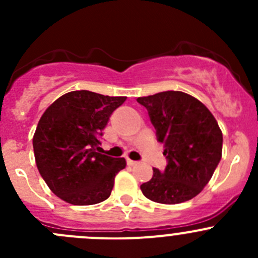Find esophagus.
Segmentation results:
<instances>
[{
    "label": "esophagus",
    "mask_w": 258,
    "mask_h": 258,
    "mask_svg": "<svg viewBox=\"0 0 258 258\" xmlns=\"http://www.w3.org/2000/svg\"><path fill=\"white\" fill-rule=\"evenodd\" d=\"M138 164V161H134V160H131V159H127V165H131V166H134Z\"/></svg>",
    "instance_id": "1"
}]
</instances>
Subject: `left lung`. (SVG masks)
Wrapping results in <instances>:
<instances>
[{
  "label": "left lung",
  "instance_id": "obj_1",
  "mask_svg": "<svg viewBox=\"0 0 258 258\" xmlns=\"http://www.w3.org/2000/svg\"><path fill=\"white\" fill-rule=\"evenodd\" d=\"M149 111L157 141L168 159L165 170L155 168L141 184L147 199L179 204L202 192L222 156V132L212 112L199 99L183 92H161L140 97Z\"/></svg>",
  "mask_w": 258,
  "mask_h": 258
}]
</instances>
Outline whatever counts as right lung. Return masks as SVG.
Instances as JSON below:
<instances>
[{"instance_id": "right-lung-1", "label": "right lung", "mask_w": 258, "mask_h": 258, "mask_svg": "<svg viewBox=\"0 0 258 258\" xmlns=\"http://www.w3.org/2000/svg\"><path fill=\"white\" fill-rule=\"evenodd\" d=\"M126 97L75 90L46 108L33 136L36 165L50 190L74 206H92L111 195L124 157L95 151L99 136Z\"/></svg>"}]
</instances>
